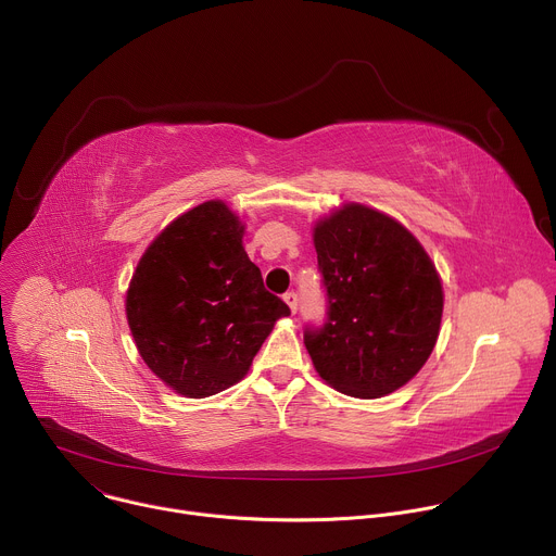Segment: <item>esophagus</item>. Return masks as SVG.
Wrapping results in <instances>:
<instances>
[{
	"instance_id": "obj_1",
	"label": "esophagus",
	"mask_w": 556,
	"mask_h": 556,
	"mask_svg": "<svg viewBox=\"0 0 556 556\" xmlns=\"http://www.w3.org/2000/svg\"><path fill=\"white\" fill-rule=\"evenodd\" d=\"M283 301L288 303L290 312L294 314V312H296V307H299V296H296V292H286V294H283Z\"/></svg>"
}]
</instances>
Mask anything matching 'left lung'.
Wrapping results in <instances>:
<instances>
[{"instance_id":"left-lung-1","label":"left lung","mask_w":556,"mask_h":556,"mask_svg":"<svg viewBox=\"0 0 556 556\" xmlns=\"http://www.w3.org/2000/svg\"><path fill=\"white\" fill-rule=\"evenodd\" d=\"M328 319L307 326L314 369L354 399L407 384L431 356L442 321V283L416 237L393 217L345 204L314 226Z\"/></svg>"}]
</instances>
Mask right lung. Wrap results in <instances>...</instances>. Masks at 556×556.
Wrapping results in <instances>:
<instances>
[{"label":"right lung","mask_w":556,"mask_h":556,"mask_svg":"<svg viewBox=\"0 0 556 556\" xmlns=\"http://www.w3.org/2000/svg\"><path fill=\"white\" fill-rule=\"evenodd\" d=\"M244 226L222 200L174 219L140 257L127 324L147 367L187 399L240 382L290 307L264 288Z\"/></svg>","instance_id":"add662e5"}]
</instances>
